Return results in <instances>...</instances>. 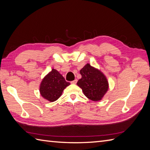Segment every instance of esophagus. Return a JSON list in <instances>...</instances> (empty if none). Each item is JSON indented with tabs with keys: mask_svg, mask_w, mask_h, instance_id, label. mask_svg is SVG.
<instances>
[{
	"mask_svg": "<svg viewBox=\"0 0 150 150\" xmlns=\"http://www.w3.org/2000/svg\"><path fill=\"white\" fill-rule=\"evenodd\" d=\"M77 79H75V80L71 81V84H75L76 83H77Z\"/></svg>",
	"mask_w": 150,
	"mask_h": 150,
	"instance_id": "34e87169",
	"label": "esophagus"
}]
</instances>
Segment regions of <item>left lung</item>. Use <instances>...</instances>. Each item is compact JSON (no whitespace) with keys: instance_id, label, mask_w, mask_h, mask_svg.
<instances>
[{"instance_id":"left-lung-1","label":"left lung","mask_w":150,"mask_h":150,"mask_svg":"<svg viewBox=\"0 0 150 150\" xmlns=\"http://www.w3.org/2000/svg\"><path fill=\"white\" fill-rule=\"evenodd\" d=\"M82 77L77 84L89 99L93 101L100 100L108 90L107 79L99 70L87 64L81 71Z\"/></svg>"}]
</instances>
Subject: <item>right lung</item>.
Masks as SVG:
<instances>
[{
  "label": "right lung",
  "instance_id": "right-lung-1",
  "mask_svg": "<svg viewBox=\"0 0 150 150\" xmlns=\"http://www.w3.org/2000/svg\"><path fill=\"white\" fill-rule=\"evenodd\" d=\"M70 84L55 69H52L40 85V93L42 97L50 102L57 100L61 96L63 90Z\"/></svg>",
  "mask_w": 150,
  "mask_h": 150
}]
</instances>
